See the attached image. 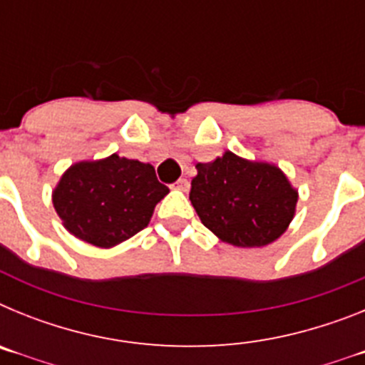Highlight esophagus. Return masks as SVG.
<instances>
[{
    "mask_svg": "<svg viewBox=\"0 0 365 365\" xmlns=\"http://www.w3.org/2000/svg\"><path fill=\"white\" fill-rule=\"evenodd\" d=\"M173 188L180 190V192H186V190L190 188L188 179H179V180H177V182H175V185H173Z\"/></svg>",
    "mask_w": 365,
    "mask_h": 365,
    "instance_id": "34e87169",
    "label": "esophagus"
}]
</instances>
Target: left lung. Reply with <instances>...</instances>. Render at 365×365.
<instances>
[{
	"instance_id": "1",
	"label": "left lung",
	"mask_w": 365,
	"mask_h": 365,
	"mask_svg": "<svg viewBox=\"0 0 365 365\" xmlns=\"http://www.w3.org/2000/svg\"><path fill=\"white\" fill-rule=\"evenodd\" d=\"M195 168L190 201L202 225L225 243L265 247L291 225L298 192L278 166L225 151Z\"/></svg>"
}]
</instances>
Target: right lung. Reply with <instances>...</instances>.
<instances>
[{
    "mask_svg": "<svg viewBox=\"0 0 365 365\" xmlns=\"http://www.w3.org/2000/svg\"><path fill=\"white\" fill-rule=\"evenodd\" d=\"M168 192L151 164L113 153L73 164L54 188L53 205L74 237L109 248L146 228Z\"/></svg>",
    "mask_w": 365,
    "mask_h": 365,
    "instance_id": "obj_1",
    "label": "right lung"
}]
</instances>
